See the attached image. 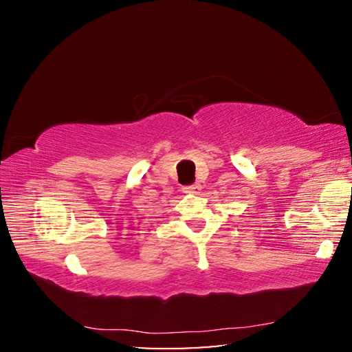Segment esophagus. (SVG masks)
Instances as JSON below:
<instances>
[{"label":"esophagus","mask_w":352,"mask_h":352,"mask_svg":"<svg viewBox=\"0 0 352 352\" xmlns=\"http://www.w3.org/2000/svg\"><path fill=\"white\" fill-rule=\"evenodd\" d=\"M200 189H201V186H200L199 183H194V184H190V186H184L183 188L184 192H190V194H199Z\"/></svg>","instance_id":"1"}]
</instances>
